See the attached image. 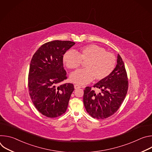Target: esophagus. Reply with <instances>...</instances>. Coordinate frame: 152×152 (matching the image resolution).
Wrapping results in <instances>:
<instances>
[{"instance_id": "esophagus-1", "label": "esophagus", "mask_w": 152, "mask_h": 152, "mask_svg": "<svg viewBox=\"0 0 152 152\" xmlns=\"http://www.w3.org/2000/svg\"><path fill=\"white\" fill-rule=\"evenodd\" d=\"M74 87H75V89H79V88H81V86H80V85H75V86H74Z\"/></svg>"}]
</instances>
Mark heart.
<instances>
[{"mask_svg":"<svg viewBox=\"0 0 152 152\" xmlns=\"http://www.w3.org/2000/svg\"><path fill=\"white\" fill-rule=\"evenodd\" d=\"M63 61L69 69H76L85 62V69L78 70L70 75V80L78 85H84L96 80H101L114 70L116 59L106 49L96 45L84 46L76 53L68 50L63 56Z\"/></svg>","mask_w":152,"mask_h":152,"instance_id":"obj_1","label":"heart"}]
</instances>
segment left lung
Listing matches in <instances>:
<instances>
[{
    "mask_svg": "<svg viewBox=\"0 0 152 152\" xmlns=\"http://www.w3.org/2000/svg\"><path fill=\"white\" fill-rule=\"evenodd\" d=\"M93 87L101 91L96 93L90 86L85 88L83 100L86 112L97 119H104L113 115L122 104L128 89L127 73L119 54L116 67L112 73Z\"/></svg>",
    "mask_w": 152,
    "mask_h": 152,
    "instance_id": "obj_1",
    "label": "left lung"
}]
</instances>
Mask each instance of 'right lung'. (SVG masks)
<instances>
[{
  "label": "right lung",
  "instance_id": "obj_1",
  "mask_svg": "<svg viewBox=\"0 0 152 152\" xmlns=\"http://www.w3.org/2000/svg\"><path fill=\"white\" fill-rule=\"evenodd\" d=\"M75 45L70 41L48 42L32 58L28 75L29 95L37 110L47 117H59L67 109L74 85L59 83L67 78L63 55Z\"/></svg>",
  "mask_w": 152,
  "mask_h": 152
}]
</instances>
